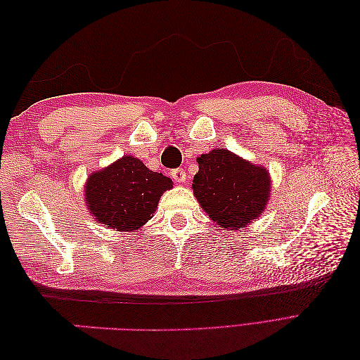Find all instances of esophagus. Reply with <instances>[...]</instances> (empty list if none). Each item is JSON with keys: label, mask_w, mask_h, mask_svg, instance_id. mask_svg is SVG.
Instances as JSON below:
<instances>
[{"label": "esophagus", "mask_w": 360, "mask_h": 360, "mask_svg": "<svg viewBox=\"0 0 360 360\" xmlns=\"http://www.w3.org/2000/svg\"><path fill=\"white\" fill-rule=\"evenodd\" d=\"M171 177H172L174 181H177V183L186 181V171H184L183 168L172 169V171H171Z\"/></svg>", "instance_id": "1"}]
</instances>
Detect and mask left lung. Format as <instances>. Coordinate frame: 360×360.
Returning a JSON list of instances; mask_svg holds the SVG:
<instances>
[{
  "mask_svg": "<svg viewBox=\"0 0 360 360\" xmlns=\"http://www.w3.org/2000/svg\"><path fill=\"white\" fill-rule=\"evenodd\" d=\"M192 189L201 209L226 230H242L264 212L270 195L269 171L214 148L198 159Z\"/></svg>",
  "mask_w": 360,
  "mask_h": 360,
  "instance_id": "left-lung-1",
  "label": "left lung"
}]
</instances>
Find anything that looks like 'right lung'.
Returning <instances> with one entry per match:
<instances>
[{
    "label": "right lung",
    "instance_id": "add662e5",
    "mask_svg": "<svg viewBox=\"0 0 360 360\" xmlns=\"http://www.w3.org/2000/svg\"><path fill=\"white\" fill-rule=\"evenodd\" d=\"M172 180L148 169L134 156H123L86 180L85 201L94 219L114 231H135L153 217Z\"/></svg>",
    "mask_w": 360,
    "mask_h": 360
}]
</instances>
